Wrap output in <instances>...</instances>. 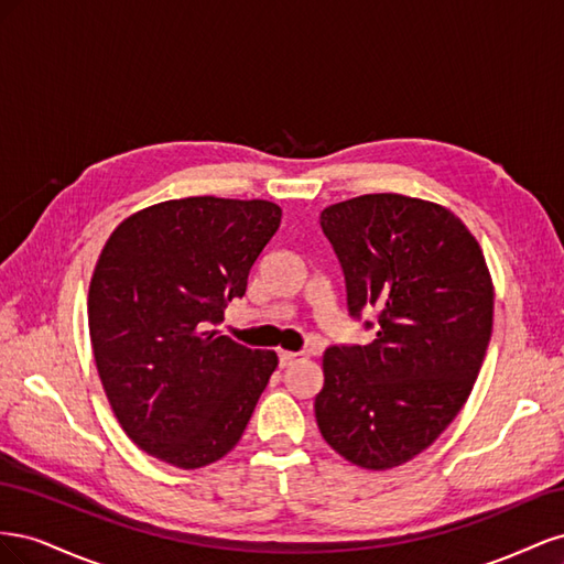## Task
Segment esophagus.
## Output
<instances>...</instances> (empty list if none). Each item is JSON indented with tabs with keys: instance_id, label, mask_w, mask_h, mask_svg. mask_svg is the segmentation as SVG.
I'll use <instances>...</instances> for the list:
<instances>
[{
	"instance_id": "obj_1",
	"label": "esophagus",
	"mask_w": 564,
	"mask_h": 564,
	"mask_svg": "<svg viewBox=\"0 0 564 564\" xmlns=\"http://www.w3.org/2000/svg\"><path fill=\"white\" fill-rule=\"evenodd\" d=\"M305 360V352H292V350H280V367H292L296 362Z\"/></svg>"
}]
</instances>
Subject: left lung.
Here are the masks:
<instances>
[{"label": "left lung", "mask_w": 564, "mask_h": 564, "mask_svg": "<svg viewBox=\"0 0 564 564\" xmlns=\"http://www.w3.org/2000/svg\"><path fill=\"white\" fill-rule=\"evenodd\" d=\"M367 346H329L315 419L350 464L386 470L431 447L466 404L491 338L494 286L468 228L433 202L379 193L319 214Z\"/></svg>", "instance_id": "1"}]
</instances>
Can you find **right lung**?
Segmentation results:
<instances>
[{
  "label": "right lung",
  "mask_w": 564,
  "mask_h": 564,
  "mask_svg": "<svg viewBox=\"0 0 564 564\" xmlns=\"http://www.w3.org/2000/svg\"><path fill=\"white\" fill-rule=\"evenodd\" d=\"M280 218L265 199H169L122 220L100 251L89 286L98 377L124 433L164 464L224 458L278 367L272 350L216 327Z\"/></svg>",
  "instance_id": "obj_1"
}]
</instances>
